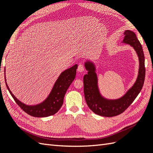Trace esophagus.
<instances>
[{"label": "esophagus", "mask_w": 153, "mask_h": 153, "mask_svg": "<svg viewBox=\"0 0 153 153\" xmlns=\"http://www.w3.org/2000/svg\"><path fill=\"white\" fill-rule=\"evenodd\" d=\"M85 70V68H84V66L82 64H79L78 65V67H77V71H79V72H82Z\"/></svg>", "instance_id": "1"}]
</instances>
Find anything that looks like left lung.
Listing matches in <instances>:
<instances>
[{
    "label": "left lung",
    "mask_w": 153,
    "mask_h": 153,
    "mask_svg": "<svg viewBox=\"0 0 153 153\" xmlns=\"http://www.w3.org/2000/svg\"><path fill=\"white\" fill-rule=\"evenodd\" d=\"M122 43L129 45L137 53L139 67L137 78L124 95L117 99H108L102 97L98 87V78L95 66L92 62L86 61L85 67L88 71L83 77L84 95L87 106L96 114L113 117L123 112L131 105L142 89L145 77V56L140 42L134 32L126 30Z\"/></svg>",
    "instance_id": "1"
}]
</instances>
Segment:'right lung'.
<instances>
[{
  "label": "right lung",
  "mask_w": 153,
  "mask_h": 153,
  "mask_svg": "<svg viewBox=\"0 0 153 153\" xmlns=\"http://www.w3.org/2000/svg\"><path fill=\"white\" fill-rule=\"evenodd\" d=\"M77 68V64H75L62 72L55 82L49 95L43 102L36 105H27L16 98L10 90L4 76L6 85L16 102L24 112L34 117H47L56 114L62 106L65 94L76 77Z\"/></svg>",
  "instance_id": "add662e5"
}]
</instances>
